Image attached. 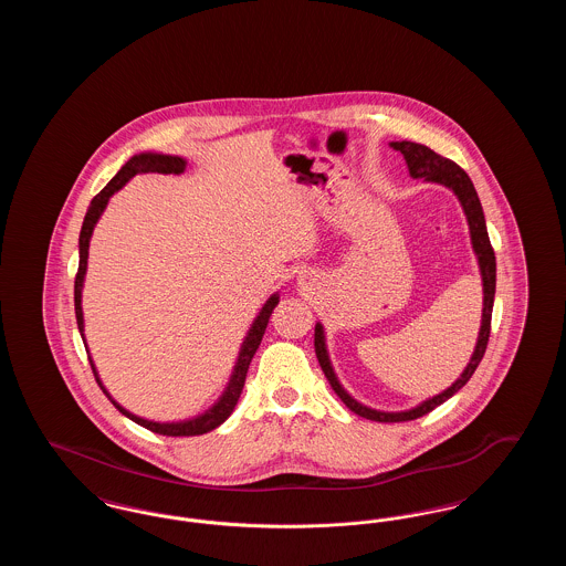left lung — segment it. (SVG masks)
Listing matches in <instances>:
<instances>
[{
  "label": "left lung",
  "instance_id": "left-lung-1",
  "mask_svg": "<svg viewBox=\"0 0 566 566\" xmlns=\"http://www.w3.org/2000/svg\"><path fill=\"white\" fill-rule=\"evenodd\" d=\"M390 146L403 155L407 167H409V174L413 178H424L429 182L446 185L448 189L457 192L458 201L462 203V210H464L467 220H469L473 250L478 254L482 280H484V314H482V328H480L478 346H475V352L471 356V363L462 371V376L458 377L448 390H443L441 395L432 397L429 401H424V403L418 405L409 411H397V413L376 411V409H369L365 405L356 403L350 395L342 388V384L337 381V377L333 374V367H331V360H328V354H326L323 324H316V328H314V348H316L318 363L323 367L324 376L328 379L331 388L354 413H358L360 418H367V420H376V422H407V420H416L420 416H427L434 407H439V405L446 403L450 397H454L458 390L475 374L478 365L482 363L485 348H488V339H490V321H492V305H494V291H496V259H494V250H492V243L488 238L484 210H482L480 197L475 192L471 178L467 176V171L462 167H458L457 163L437 155L429 146H422V144H416V142H392Z\"/></svg>",
  "mask_w": 566,
  "mask_h": 566
}]
</instances>
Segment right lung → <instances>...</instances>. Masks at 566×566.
<instances>
[{
	"mask_svg": "<svg viewBox=\"0 0 566 566\" xmlns=\"http://www.w3.org/2000/svg\"><path fill=\"white\" fill-rule=\"evenodd\" d=\"M185 167H187V161L180 159V157L153 155V153H148V155H135V157H132L129 161L123 165V169L109 180L108 185L93 197V201H91V206H88V210H86V216H84V222H82L81 263H78V273H76V280H74V305H76V321H78L81 335L82 328H84L81 307L82 282H84V273H86L88 240H91V235H93L95 222L99 220V216H102V212H104L106 206H108L109 197H112L116 190L123 189V187L134 178L135 174H148V171H157V174H182ZM275 305H277V295L271 296L270 301L263 305V310L259 312L256 321L252 324V328H250V333H248V337H245V342H243L242 352H240V358H238V365H235V371H233V376H231V381H229L224 395L220 397V401H218L212 409H208L203 416L192 418V420H187V422H171V424L165 422V424H161V422H150V420L137 418L132 411H127L125 407H120V405L116 403V401L109 397L108 390L104 388V384H102L99 377H97L95 365H93L91 358H88V363H91V369H93V374H95V379H97L99 388L104 390V395L108 397L112 405H114L123 416H127L129 420L137 422L139 427H144V429H148V431L159 432V434H167V437H192V434H203V432L214 431L216 427H220V424L231 416V411H233L235 405H238V399H240V395H242L245 374H248V367H250V360H252L254 352L259 350V346H261V339H263V335H265V328H268L271 312H273Z\"/></svg>",
	"mask_w": 566,
	"mask_h": 566,
	"instance_id": "obj_1",
	"label": "right lung"
}]
</instances>
